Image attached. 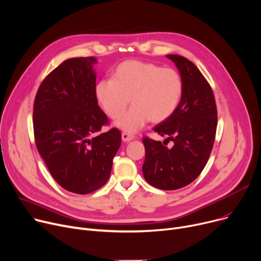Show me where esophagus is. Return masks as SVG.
Masks as SVG:
<instances>
[{
	"label": "esophagus",
	"instance_id": "obj_1",
	"mask_svg": "<svg viewBox=\"0 0 261 261\" xmlns=\"http://www.w3.org/2000/svg\"><path fill=\"white\" fill-rule=\"evenodd\" d=\"M122 140H123L124 142H128V141H130V140H133V139H135V136L133 135V134H129V133H122Z\"/></svg>",
	"mask_w": 261,
	"mask_h": 261
}]
</instances>
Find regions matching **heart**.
Returning a JSON list of instances; mask_svg holds the SVG:
<instances>
[{"instance_id": "b5f03b06", "label": "heart", "mask_w": 261, "mask_h": 261, "mask_svg": "<svg viewBox=\"0 0 261 261\" xmlns=\"http://www.w3.org/2000/svg\"><path fill=\"white\" fill-rule=\"evenodd\" d=\"M183 93L180 73L173 68L139 60H127L114 70L113 79H101L96 85V97L105 114L119 119L129 102L134 105L117 125L134 133L150 120L161 123L177 110Z\"/></svg>"}]
</instances>
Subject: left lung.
Wrapping results in <instances>:
<instances>
[{"mask_svg": "<svg viewBox=\"0 0 261 261\" xmlns=\"http://www.w3.org/2000/svg\"><path fill=\"white\" fill-rule=\"evenodd\" d=\"M166 57L180 71L183 93L176 112L154 127L167 137L164 142L143 137L142 172L150 186L174 191L190 185L204 168L216 137L217 106L210 83L193 62L178 55ZM170 141L172 148L167 146Z\"/></svg>", "mask_w": 261, "mask_h": 261, "instance_id": "1", "label": "left lung"}]
</instances>
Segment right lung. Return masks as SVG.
Returning a JSON list of instances; mask_svg holds the SVG:
<instances>
[{"label": "right lung", "instance_id": "1", "mask_svg": "<svg viewBox=\"0 0 261 261\" xmlns=\"http://www.w3.org/2000/svg\"><path fill=\"white\" fill-rule=\"evenodd\" d=\"M95 57L65 60L41 83L34 103L36 146L49 173L64 190L85 195L111 175L121 133L96 97Z\"/></svg>", "mask_w": 261, "mask_h": 261}]
</instances>
